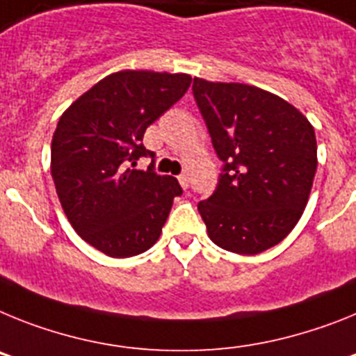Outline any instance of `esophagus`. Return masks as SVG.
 <instances>
[{"instance_id":"1","label":"esophagus","mask_w":356,"mask_h":356,"mask_svg":"<svg viewBox=\"0 0 356 356\" xmlns=\"http://www.w3.org/2000/svg\"><path fill=\"white\" fill-rule=\"evenodd\" d=\"M179 182H181V186L186 190L188 186H190V177H188V174H181L179 175Z\"/></svg>"}]
</instances>
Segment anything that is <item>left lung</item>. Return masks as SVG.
<instances>
[{"label":"left lung","mask_w":356,"mask_h":356,"mask_svg":"<svg viewBox=\"0 0 356 356\" xmlns=\"http://www.w3.org/2000/svg\"><path fill=\"white\" fill-rule=\"evenodd\" d=\"M193 97L224 161L216 190L199 202L208 236L236 254L267 251L307 208L317 170L314 127L292 104L256 86L195 76Z\"/></svg>","instance_id":"8db88e82"}]
</instances>
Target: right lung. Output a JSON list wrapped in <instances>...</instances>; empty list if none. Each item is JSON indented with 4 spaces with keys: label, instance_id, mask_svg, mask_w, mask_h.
Listing matches in <instances>:
<instances>
[{
    "label": "right lung",
    "instance_id": "right-lung-1",
    "mask_svg": "<svg viewBox=\"0 0 356 356\" xmlns=\"http://www.w3.org/2000/svg\"><path fill=\"white\" fill-rule=\"evenodd\" d=\"M186 73L123 70L92 86L63 113L51 140V177L67 220L111 258L148 251L159 240L177 179L136 163L154 152L143 134L188 91Z\"/></svg>",
    "mask_w": 356,
    "mask_h": 356
}]
</instances>
